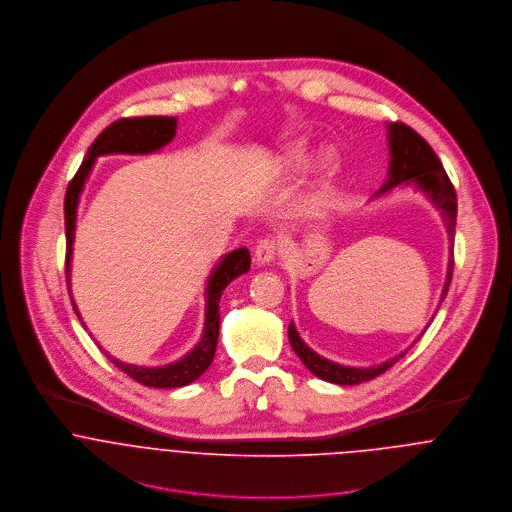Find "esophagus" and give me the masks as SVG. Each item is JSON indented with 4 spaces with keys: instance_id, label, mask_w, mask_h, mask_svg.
I'll return each mask as SVG.
<instances>
[{
    "instance_id": "obj_1",
    "label": "esophagus",
    "mask_w": 512,
    "mask_h": 512,
    "mask_svg": "<svg viewBox=\"0 0 512 512\" xmlns=\"http://www.w3.org/2000/svg\"><path fill=\"white\" fill-rule=\"evenodd\" d=\"M280 252H282L280 240L274 238V236H268V238L260 240V244L256 246V254L254 256H256L258 264L266 266V264H272L280 256Z\"/></svg>"
}]
</instances>
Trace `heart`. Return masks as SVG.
<instances>
[{
  "label": "heart",
  "instance_id": "b5f03b06",
  "mask_svg": "<svg viewBox=\"0 0 512 512\" xmlns=\"http://www.w3.org/2000/svg\"><path fill=\"white\" fill-rule=\"evenodd\" d=\"M309 165V153L305 147H292L280 161V169L286 173H299ZM339 171V155L335 149H327L321 157V173L325 179L333 177Z\"/></svg>",
  "mask_w": 512,
  "mask_h": 512
}]
</instances>
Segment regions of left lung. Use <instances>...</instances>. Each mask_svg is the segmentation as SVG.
<instances>
[{"label": "left lung", "mask_w": 512, "mask_h": 512, "mask_svg": "<svg viewBox=\"0 0 512 512\" xmlns=\"http://www.w3.org/2000/svg\"><path fill=\"white\" fill-rule=\"evenodd\" d=\"M386 126H388L390 167H388V177H386L384 185L376 191L374 197H382V195H386L388 191H392L394 187H398L402 183L404 185H414L436 205V209H439L443 222H445V228H447L449 244L453 246L455 219H457V195H455V189H453V185H451L436 151L410 126H406L402 122H392V124H386ZM449 256L451 258H449V264H447V276H445V284H443L441 297H439L438 309L441 301L447 295L449 284H451V276H453V250H451ZM288 337H290V345H292L295 355L301 359L303 365L307 366L321 380L341 384V386H355V384H361L366 380H372L374 376L388 370L398 359H402L408 353V351H404L398 357H394V359H390L382 365L357 368V366L337 365L333 361H327V359L319 357L315 351H311L303 343V339L299 337L293 323H290V327H288Z\"/></svg>", "instance_id": "obj_1"}]
</instances>
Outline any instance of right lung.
I'll return each instance as SVG.
<instances>
[{
	"mask_svg": "<svg viewBox=\"0 0 512 512\" xmlns=\"http://www.w3.org/2000/svg\"><path fill=\"white\" fill-rule=\"evenodd\" d=\"M177 130V118L171 116H142V118H122L110 124L94 142L88 147V153L84 161L80 163L73 181L69 183L67 195H65V234H67V286L71 292V260H73L74 222H76V205L80 199V193L84 189V183L92 171L94 159L100 155L110 153H153L163 146H167L175 138ZM250 270V252L248 248H236L230 254H226L219 264L215 266L207 290H205V331L201 335V341L179 361L165 366H136L122 363L114 357H110L104 349L102 353L118 366L122 372L132 376L136 382L151 386V388H179L195 382L215 359L217 341H219L220 295L224 288L236 280L238 276L246 274ZM73 301V295H71ZM74 313L80 319V313L73 301ZM82 321V319H80ZM84 325V323H82ZM100 347V345H98Z\"/></svg>",
	"mask_w": 512,
	"mask_h": 512,
	"instance_id": "add662e5",
	"label": "right lung"
}]
</instances>
